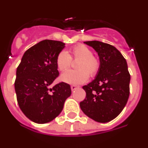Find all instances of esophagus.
Returning <instances> with one entry per match:
<instances>
[{"label":"esophagus","mask_w":148,"mask_h":148,"mask_svg":"<svg viewBox=\"0 0 148 148\" xmlns=\"http://www.w3.org/2000/svg\"><path fill=\"white\" fill-rule=\"evenodd\" d=\"M77 88H78V86H76V85H72L71 86V90H72V91H74V90H76Z\"/></svg>","instance_id":"1"}]
</instances>
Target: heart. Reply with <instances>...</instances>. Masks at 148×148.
I'll return each mask as SVG.
<instances>
[{
    "label": "heart",
    "instance_id": "obj_1",
    "mask_svg": "<svg viewBox=\"0 0 148 148\" xmlns=\"http://www.w3.org/2000/svg\"><path fill=\"white\" fill-rule=\"evenodd\" d=\"M71 56L66 51H61L56 57V66L60 71H65L70 66L71 58L77 60L76 71H67L61 74L60 80L69 84H80L90 77L98 73L100 63L98 58L92 56V51L84 45H77L70 50Z\"/></svg>",
    "mask_w": 148,
    "mask_h": 148
}]
</instances>
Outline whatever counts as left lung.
<instances>
[{
  "instance_id": "left-lung-1",
  "label": "left lung",
  "mask_w": 148,
  "mask_h": 148,
  "mask_svg": "<svg viewBox=\"0 0 148 148\" xmlns=\"http://www.w3.org/2000/svg\"><path fill=\"white\" fill-rule=\"evenodd\" d=\"M99 57L100 66L94 80L84 86L86 98L80 102L83 113L100 123L120 114L130 95V75L127 64L115 47L99 40L85 41Z\"/></svg>"
}]
</instances>
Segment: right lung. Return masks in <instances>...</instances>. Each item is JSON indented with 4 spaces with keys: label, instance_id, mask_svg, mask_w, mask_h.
Wrapping results in <instances>:
<instances>
[{
    "label": "right lung",
    "instance_id": "1",
    "mask_svg": "<svg viewBox=\"0 0 148 148\" xmlns=\"http://www.w3.org/2000/svg\"><path fill=\"white\" fill-rule=\"evenodd\" d=\"M64 47L61 41L41 40L26 51L17 68L15 90L18 104L33 122L53 121L71 95L68 84L61 82L49 87L59 74L56 57Z\"/></svg>",
    "mask_w": 148,
    "mask_h": 148
}]
</instances>
